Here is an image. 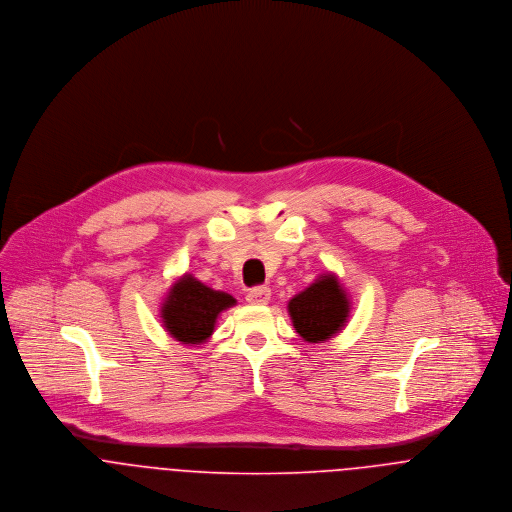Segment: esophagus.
Masks as SVG:
<instances>
[{
	"mask_svg": "<svg viewBox=\"0 0 512 512\" xmlns=\"http://www.w3.org/2000/svg\"><path fill=\"white\" fill-rule=\"evenodd\" d=\"M271 300V290L267 286H255L247 292L249 304H267Z\"/></svg>",
	"mask_w": 512,
	"mask_h": 512,
	"instance_id": "obj_1",
	"label": "esophagus"
}]
</instances>
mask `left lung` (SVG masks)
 Instances as JSON below:
<instances>
[{
  "label": "left lung",
  "mask_w": 512,
  "mask_h": 512,
  "mask_svg": "<svg viewBox=\"0 0 512 512\" xmlns=\"http://www.w3.org/2000/svg\"><path fill=\"white\" fill-rule=\"evenodd\" d=\"M349 298L336 275H320L288 302V314L298 336L322 343L336 336L349 318Z\"/></svg>",
  "instance_id": "obj_1"
}]
</instances>
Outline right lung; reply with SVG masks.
<instances>
[{"label":"right lung","mask_w":512,"mask_h":512,"mask_svg":"<svg viewBox=\"0 0 512 512\" xmlns=\"http://www.w3.org/2000/svg\"><path fill=\"white\" fill-rule=\"evenodd\" d=\"M231 306H235V298L228 292L184 275L169 288L161 318L174 340L200 345L214 334L218 316Z\"/></svg>","instance_id":"right-lung-1"}]
</instances>
